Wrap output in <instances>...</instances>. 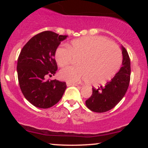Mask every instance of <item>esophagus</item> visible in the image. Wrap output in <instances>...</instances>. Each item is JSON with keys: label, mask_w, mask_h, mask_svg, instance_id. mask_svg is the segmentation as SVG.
<instances>
[{"label": "esophagus", "mask_w": 148, "mask_h": 148, "mask_svg": "<svg viewBox=\"0 0 148 148\" xmlns=\"http://www.w3.org/2000/svg\"><path fill=\"white\" fill-rule=\"evenodd\" d=\"M67 86H77L78 84H73V83L67 82Z\"/></svg>", "instance_id": "obj_1"}]
</instances>
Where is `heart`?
<instances>
[{
	"label": "heart",
	"mask_w": 148,
	"mask_h": 148,
	"mask_svg": "<svg viewBox=\"0 0 148 148\" xmlns=\"http://www.w3.org/2000/svg\"><path fill=\"white\" fill-rule=\"evenodd\" d=\"M67 49L58 47L55 53L58 65L64 67L73 58L77 67H67L59 73L61 79L69 83L81 80L98 84L111 79L120 69L122 55L115 44L99 36L84 37L71 41Z\"/></svg>",
	"instance_id": "1"
}]
</instances>
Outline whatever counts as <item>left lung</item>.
Masks as SVG:
<instances>
[{
  "label": "left lung",
  "mask_w": 148,
  "mask_h": 148,
  "mask_svg": "<svg viewBox=\"0 0 148 148\" xmlns=\"http://www.w3.org/2000/svg\"><path fill=\"white\" fill-rule=\"evenodd\" d=\"M123 53L122 67L114 77L105 86L95 89L92 88V94L86 101V106L96 113L106 112L116 106L125 96L130 81V59L127 50L121 46Z\"/></svg>",
  "instance_id": "8db88e82"
}]
</instances>
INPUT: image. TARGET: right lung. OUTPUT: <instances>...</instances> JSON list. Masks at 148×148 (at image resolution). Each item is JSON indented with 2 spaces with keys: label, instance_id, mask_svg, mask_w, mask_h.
I'll use <instances>...</instances> for the list:
<instances>
[{
  "label": "right lung",
  "instance_id": "obj_1",
  "mask_svg": "<svg viewBox=\"0 0 148 148\" xmlns=\"http://www.w3.org/2000/svg\"><path fill=\"white\" fill-rule=\"evenodd\" d=\"M67 35L52 31L37 34L25 44L17 62L18 80L23 96L33 106L48 108L60 101L67 86L56 79L46 81V77L56 72L55 53Z\"/></svg>",
  "mask_w": 148,
  "mask_h": 148
}]
</instances>
